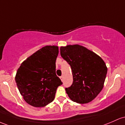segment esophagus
Returning <instances> with one entry per match:
<instances>
[{
    "label": "esophagus",
    "mask_w": 125,
    "mask_h": 125,
    "mask_svg": "<svg viewBox=\"0 0 125 125\" xmlns=\"http://www.w3.org/2000/svg\"><path fill=\"white\" fill-rule=\"evenodd\" d=\"M60 78H61V81H63V76H61L60 77Z\"/></svg>",
    "instance_id": "1"
}]
</instances>
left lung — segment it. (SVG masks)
I'll return each mask as SVG.
<instances>
[{
    "label": "left lung",
    "mask_w": 125,
    "mask_h": 125,
    "mask_svg": "<svg viewBox=\"0 0 125 125\" xmlns=\"http://www.w3.org/2000/svg\"><path fill=\"white\" fill-rule=\"evenodd\" d=\"M60 54L72 70L73 81L71 86L65 88L70 99L81 104L90 102L103 87L107 72L104 61L79 45L61 47Z\"/></svg>",
    "instance_id": "1"
}]
</instances>
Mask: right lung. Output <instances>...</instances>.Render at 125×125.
I'll return each instance as SVG.
<instances>
[{
    "label": "right lung",
    "instance_id": "right-lung-1",
    "mask_svg": "<svg viewBox=\"0 0 125 125\" xmlns=\"http://www.w3.org/2000/svg\"><path fill=\"white\" fill-rule=\"evenodd\" d=\"M58 54L57 46L42 48L21 64L15 77L16 85L25 102L36 107L54 100L62 82L55 73Z\"/></svg>",
    "mask_w": 125,
    "mask_h": 125
}]
</instances>
